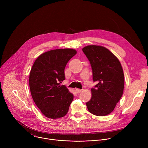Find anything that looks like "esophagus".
Instances as JSON below:
<instances>
[{
    "mask_svg": "<svg viewBox=\"0 0 148 148\" xmlns=\"http://www.w3.org/2000/svg\"><path fill=\"white\" fill-rule=\"evenodd\" d=\"M81 91H82V90H80V89H78V88H77V89L75 90V92H76L77 93H78V94L80 93Z\"/></svg>",
    "mask_w": 148,
    "mask_h": 148,
    "instance_id": "obj_1",
    "label": "esophagus"
}]
</instances>
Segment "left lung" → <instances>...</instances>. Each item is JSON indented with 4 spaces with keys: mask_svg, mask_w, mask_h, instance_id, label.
<instances>
[{
    "mask_svg": "<svg viewBox=\"0 0 148 148\" xmlns=\"http://www.w3.org/2000/svg\"><path fill=\"white\" fill-rule=\"evenodd\" d=\"M82 51L88 59L92 79L97 82L91 88L92 97L86 103L90 112L105 116L113 111L123 94L124 75L121 63L108 49L100 46H87Z\"/></svg>",
    "mask_w": 148,
    "mask_h": 148,
    "instance_id": "left-lung-1",
    "label": "left lung"
}]
</instances>
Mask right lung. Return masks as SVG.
I'll use <instances>...</instances> for the list:
<instances>
[{
    "instance_id": "obj_1",
    "label": "right lung",
    "mask_w": 148,
    "mask_h": 148,
    "mask_svg": "<svg viewBox=\"0 0 148 148\" xmlns=\"http://www.w3.org/2000/svg\"><path fill=\"white\" fill-rule=\"evenodd\" d=\"M77 54L71 49L53 50L41 54L34 61L29 76V86L34 102L45 116L51 119L65 116L74 98L64 86V69Z\"/></svg>"
}]
</instances>
